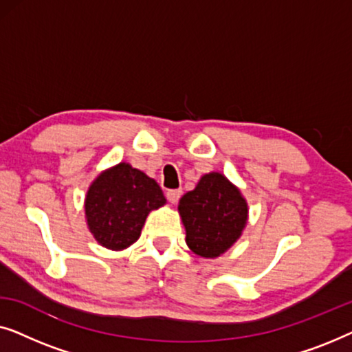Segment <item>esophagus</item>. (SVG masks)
Returning <instances> with one entry per match:
<instances>
[{
	"instance_id": "esophagus-1",
	"label": "esophagus",
	"mask_w": 352,
	"mask_h": 352,
	"mask_svg": "<svg viewBox=\"0 0 352 352\" xmlns=\"http://www.w3.org/2000/svg\"><path fill=\"white\" fill-rule=\"evenodd\" d=\"M181 194H182V190H181V189H171V190H168V192H166V199L170 200L171 204H176V201L179 200Z\"/></svg>"
}]
</instances>
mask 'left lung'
<instances>
[{"mask_svg": "<svg viewBox=\"0 0 352 352\" xmlns=\"http://www.w3.org/2000/svg\"><path fill=\"white\" fill-rule=\"evenodd\" d=\"M177 211L186 229L187 247L205 259L228 252L248 223L247 200L219 171L201 176L195 189L181 197Z\"/></svg>", "mask_w": 352, "mask_h": 352, "instance_id": "1", "label": "left lung"}]
</instances>
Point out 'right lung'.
I'll use <instances>...</instances> for the list:
<instances>
[{"label":"right lung","instance_id":"right-lung-1","mask_svg":"<svg viewBox=\"0 0 352 352\" xmlns=\"http://www.w3.org/2000/svg\"><path fill=\"white\" fill-rule=\"evenodd\" d=\"M165 204L155 179L122 162L91 182L85 197V218L96 242L122 252L141 237L148 213Z\"/></svg>","mask_w":352,"mask_h":352}]
</instances>
